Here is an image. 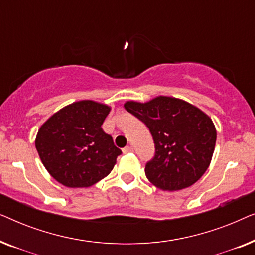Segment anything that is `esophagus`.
<instances>
[{
    "mask_svg": "<svg viewBox=\"0 0 255 255\" xmlns=\"http://www.w3.org/2000/svg\"><path fill=\"white\" fill-rule=\"evenodd\" d=\"M133 151V148H132V146H127V147L123 148V153L124 154H127V153H130Z\"/></svg>",
    "mask_w": 255,
    "mask_h": 255,
    "instance_id": "34e87169",
    "label": "esophagus"
}]
</instances>
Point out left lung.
<instances>
[{
	"label": "left lung",
	"instance_id": "left-lung-1",
	"mask_svg": "<svg viewBox=\"0 0 255 255\" xmlns=\"http://www.w3.org/2000/svg\"><path fill=\"white\" fill-rule=\"evenodd\" d=\"M127 111L145 123L155 153L145 166L149 182L162 190L193 186L210 165L217 132L211 118L193 104L168 96L146 103L128 101Z\"/></svg>",
	"mask_w": 255,
	"mask_h": 255
}]
</instances>
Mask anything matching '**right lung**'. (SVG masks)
<instances>
[{
  "mask_svg": "<svg viewBox=\"0 0 255 255\" xmlns=\"http://www.w3.org/2000/svg\"><path fill=\"white\" fill-rule=\"evenodd\" d=\"M110 113L106 104L85 100L62 108L41 125L36 148L59 183L90 187L109 175L122 151L101 125Z\"/></svg>",
  "mask_w": 255,
  "mask_h": 255,
  "instance_id": "add662e5",
  "label": "right lung"
}]
</instances>
